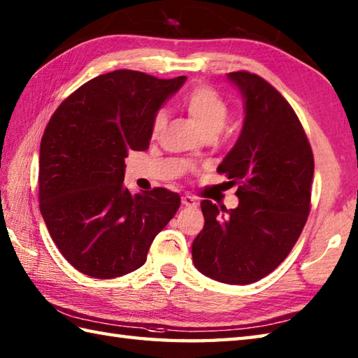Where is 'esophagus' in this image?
I'll list each match as a JSON object with an SVG mask.
<instances>
[{"instance_id": "obj_1", "label": "esophagus", "mask_w": 358, "mask_h": 358, "mask_svg": "<svg viewBox=\"0 0 358 358\" xmlns=\"http://www.w3.org/2000/svg\"><path fill=\"white\" fill-rule=\"evenodd\" d=\"M182 205L188 206V208H196V206L199 205V203H197L196 197L189 196V194H185V196H182Z\"/></svg>"}]
</instances>
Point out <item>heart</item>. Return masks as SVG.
Wrapping results in <instances>:
<instances>
[{
  "mask_svg": "<svg viewBox=\"0 0 358 358\" xmlns=\"http://www.w3.org/2000/svg\"><path fill=\"white\" fill-rule=\"evenodd\" d=\"M180 106L185 110L187 115L193 119L196 125L199 127L203 134L217 133L228 119V106L217 92L205 84L193 85L188 89L180 98ZM165 125V115L157 112L153 116L152 130L153 134H157Z\"/></svg>",
  "mask_w": 358,
  "mask_h": 358,
  "instance_id": "1",
  "label": "heart"
}]
</instances>
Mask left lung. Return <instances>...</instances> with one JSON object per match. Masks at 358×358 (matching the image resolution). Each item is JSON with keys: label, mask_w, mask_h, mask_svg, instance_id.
I'll list each match as a JSON object with an SVG mask.
<instances>
[{"label": "left lung", "mask_w": 358, "mask_h": 358, "mask_svg": "<svg viewBox=\"0 0 358 358\" xmlns=\"http://www.w3.org/2000/svg\"><path fill=\"white\" fill-rule=\"evenodd\" d=\"M228 79L241 90L245 121L222 164L237 208L202 201L205 225L193 242V264L210 279L248 285L287 259L311 210L314 156L292 107L274 87L250 71Z\"/></svg>", "instance_id": "1"}]
</instances>
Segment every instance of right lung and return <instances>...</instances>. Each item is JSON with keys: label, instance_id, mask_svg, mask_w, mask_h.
Listing matches in <instances>:
<instances>
[{"label": "right lung", "instance_id": "right-lung-1", "mask_svg": "<svg viewBox=\"0 0 358 358\" xmlns=\"http://www.w3.org/2000/svg\"><path fill=\"white\" fill-rule=\"evenodd\" d=\"M185 76L115 70L61 102L39 148V210L62 256L79 273L113 279L145 264L150 245L179 210L166 188L131 194L124 159L144 152L152 122Z\"/></svg>", "mask_w": 358, "mask_h": 358}]
</instances>
